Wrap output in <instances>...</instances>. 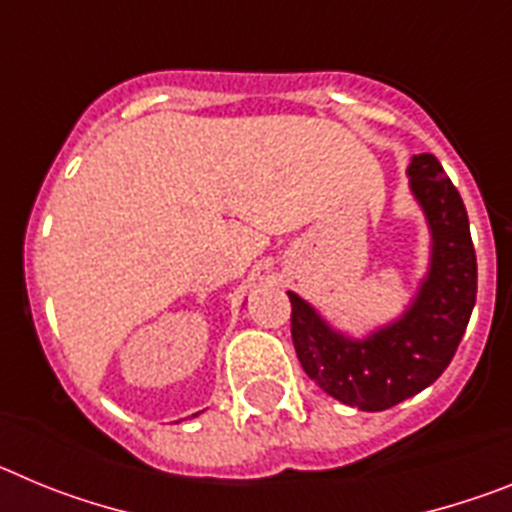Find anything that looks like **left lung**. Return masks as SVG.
I'll return each mask as SVG.
<instances>
[{
    "label": "left lung",
    "instance_id": "8db88e82",
    "mask_svg": "<svg viewBox=\"0 0 512 512\" xmlns=\"http://www.w3.org/2000/svg\"><path fill=\"white\" fill-rule=\"evenodd\" d=\"M410 192L431 230L428 271L402 315L364 338L336 330L297 292L292 341L307 377L343 405L379 413L423 392L451 364L477 300L467 207L433 153L408 166Z\"/></svg>",
    "mask_w": 512,
    "mask_h": 512
}]
</instances>
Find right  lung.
<instances>
[{"instance_id": "add662e5", "label": "right lung", "mask_w": 512, "mask_h": 512, "mask_svg": "<svg viewBox=\"0 0 512 512\" xmlns=\"http://www.w3.org/2000/svg\"><path fill=\"white\" fill-rule=\"evenodd\" d=\"M194 415H197V413H194Z\"/></svg>"}]
</instances>
